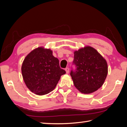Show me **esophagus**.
<instances>
[{
	"mask_svg": "<svg viewBox=\"0 0 127 127\" xmlns=\"http://www.w3.org/2000/svg\"><path fill=\"white\" fill-rule=\"evenodd\" d=\"M65 70H66L67 74H68L69 72V68L67 67V68H65Z\"/></svg>",
	"mask_w": 127,
	"mask_h": 127,
	"instance_id": "34e87169",
	"label": "esophagus"
}]
</instances>
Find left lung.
Listing matches in <instances>:
<instances>
[{
    "label": "left lung",
    "instance_id": "1",
    "mask_svg": "<svg viewBox=\"0 0 127 127\" xmlns=\"http://www.w3.org/2000/svg\"><path fill=\"white\" fill-rule=\"evenodd\" d=\"M72 64L76 69L70 73L76 88L84 94L97 91L107 75V64L104 58L90 46L74 52Z\"/></svg>",
    "mask_w": 127,
    "mask_h": 127
}]
</instances>
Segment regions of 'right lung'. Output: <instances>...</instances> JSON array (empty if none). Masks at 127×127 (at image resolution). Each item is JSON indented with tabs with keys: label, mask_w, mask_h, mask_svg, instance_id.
Returning a JSON list of instances; mask_svg holds the SVG:
<instances>
[{
	"label": "right lung",
	"mask_w": 127,
	"mask_h": 127,
	"mask_svg": "<svg viewBox=\"0 0 127 127\" xmlns=\"http://www.w3.org/2000/svg\"><path fill=\"white\" fill-rule=\"evenodd\" d=\"M22 73L29 89L36 95H43L55 89L66 71L60 68L58 59L53 56L50 49L39 47L25 57Z\"/></svg>",
	"instance_id": "add662e5"
}]
</instances>
